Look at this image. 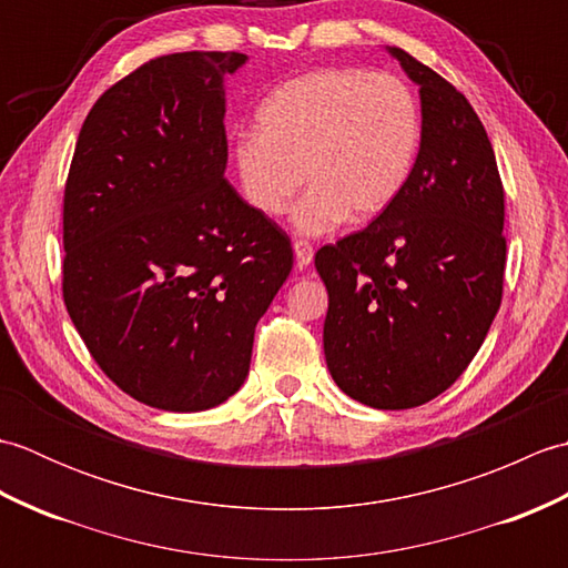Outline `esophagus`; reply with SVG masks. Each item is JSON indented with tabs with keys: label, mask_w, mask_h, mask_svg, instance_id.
<instances>
[{
	"label": "esophagus",
	"mask_w": 568,
	"mask_h": 568,
	"mask_svg": "<svg viewBox=\"0 0 568 568\" xmlns=\"http://www.w3.org/2000/svg\"><path fill=\"white\" fill-rule=\"evenodd\" d=\"M293 251H295V261H297L300 268H307V265L312 263V258H315V251H312V246L307 244V241H295Z\"/></svg>",
	"instance_id": "esophagus-1"
}]
</instances>
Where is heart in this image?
Listing matches in <instances>:
<instances>
[{
    "label": "heart",
    "instance_id": "1",
    "mask_svg": "<svg viewBox=\"0 0 568 568\" xmlns=\"http://www.w3.org/2000/svg\"><path fill=\"white\" fill-rule=\"evenodd\" d=\"M417 146L419 112L403 80L322 68L277 84L232 159L241 192L263 216H281L307 178L291 222L297 234L324 236L352 214L368 222L388 210Z\"/></svg>",
    "mask_w": 568,
    "mask_h": 568
}]
</instances>
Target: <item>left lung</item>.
Here are the masks:
<instances>
[{
    "label": "left lung",
    "mask_w": 568,
    "mask_h": 568,
    "mask_svg": "<svg viewBox=\"0 0 568 568\" xmlns=\"http://www.w3.org/2000/svg\"><path fill=\"white\" fill-rule=\"evenodd\" d=\"M419 88L422 134L400 195L364 232L322 246L324 356L376 409L429 403L478 354L503 297L505 202L484 124L454 84L385 48Z\"/></svg>",
    "instance_id": "obj_1"
}]
</instances>
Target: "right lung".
<instances>
[{
    "instance_id": "obj_1",
    "label": "right lung",
    "mask_w": 568,
    "mask_h": 568,
    "mask_svg": "<svg viewBox=\"0 0 568 568\" xmlns=\"http://www.w3.org/2000/svg\"><path fill=\"white\" fill-rule=\"evenodd\" d=\"M244 53L155 58L80 129L63 204V297L134 400L200 413L244 385L291 239L229 185L226 75Z\"/></svg>"
}]
</instances>
